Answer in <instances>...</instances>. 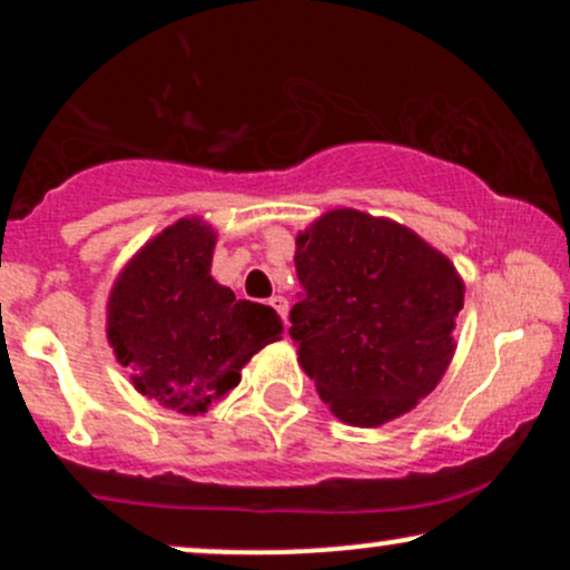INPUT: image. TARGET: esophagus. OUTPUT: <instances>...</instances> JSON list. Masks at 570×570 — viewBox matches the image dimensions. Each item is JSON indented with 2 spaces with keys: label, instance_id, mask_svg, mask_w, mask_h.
I'll use <instances>...</instances> for the list:
<instances>
[{
  "label": "esophagus",
  "instance_id": "esophagus-1",
  "mask_svg": "<svg viewBox=\"0 0 570 570\" xmlns=\"http://www.w3.org/2000/svg\"><path fill=\"white\" fill-rule=\"evenodd\" d=\"M269 306H273L275 312L281 314V320H284V327H286V314H289V303H286V297L273 295V297H269Z\"/></svg>",
  "mask_w": 570,
  "mask_h": 570
}]
</instances>
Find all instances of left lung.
Segmentation results:
<instances>
[{"label": "left lung", "mask_w": 570, "mask_h": 570, "mask_svg": "<svg viewBox=\"0 0 570 570\" xmlns=\"http://www.w3.org/2000/svg\"><path fill=\"white\" fill-rule=\"evenodd\" d=\"M295 267L297 364L333 416L381 428L439 386L465 292L444 253L402 223L342 206L297 234Z\"/></svg>", "instance_id": "1"}]
</instances>
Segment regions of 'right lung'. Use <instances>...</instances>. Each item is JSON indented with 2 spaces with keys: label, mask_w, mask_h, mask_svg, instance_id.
I'll return each instance as SVG.
<instances>
[{
  "label": "right lung",
  "mask_w": 570,
  "mask_h": 570,
  "mask_svg": "<svg viewBox=\"0 0 570 570\" xmlns=\"http://www.w3.org/2000/svg\"><path fill=\"white\" fill-rule=\"evenodd\" d=\"M217 232L181 217L148 239L107 297V342L131 386L163 407L198 416L243 381V366L278 342V314L237 301L212 278Z\"/></svg>",
  "instance_id": "1"
}]
</instances>
